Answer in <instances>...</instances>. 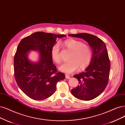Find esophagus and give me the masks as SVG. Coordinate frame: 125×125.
Returning a JSON list of instances; mask_svg holds the SVG:
<instances>
[{
  "mask_svg": "<svg viewBox=\"0 0 125 125\" xmlns=\"http://www.w3.org/2000/svg\"><path fill=\"white\" fill-rule=\"evenodd\" d=\"M65 78H66V79H70L71 77H70V76H68V75L66 74V75H65Z\"/></svg>",
  "mask_w": 125,
  "mask_h": 125,
  "instance_id": "1",
  "label": "esophagus"
}]
</instances>
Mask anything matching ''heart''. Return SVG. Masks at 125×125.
Here are the masks:
<instances>
[{"instance_id": "b5f03b06", "label": "heart", "mask_w": 125, "mask_h": 125, "mask_svg": "<svg viewBox=\"0 0 125 125\" xmlns=\"http://www.w3.org/2000/svg\"><path fill=\"white\" fill-rule=\"evenodd\" d=\"M64 46L71 50L68 60L70 61L64 63L59 70L66 73H72L77 71L84 70L92 62L93 52L89 46L84 44L81 41L74 39H68L64 42ZM50 55L52 60L56 63L61 62V58L58 43L55 44L51 49Z\"/></svg>"}]
</instances>
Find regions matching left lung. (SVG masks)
Listing matches in <instances>:
<instances>
[{"mask_svg": "<svg viewBox=\"0 0 125 125\" xmlns=\"http://www.w3.org/2000/svg\"><path fill=\"white\" fill-rule=\"evenodd\" d=\"M68 35L83 39L93 50V60L90 65L84 72L73 76L79 81V84L72 89L71 93L80 100L93 99L102 93L109 81L110 61L105 44L98 37L89 33Z\"/></svg>", "mask_w": 125, "mask_h": 125, "instance_id": "8db88e82", "label": "left lung"}]
</instances>
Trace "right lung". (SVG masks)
<instances>
[{
	"instance_id": "obj_1",
	"label": "right lung",
	"mask_w": 125,
	"mask_h": 125,
	"mask_svg": "<svg viewBox=\"0 0 125 125\" xmlns=\"http://www.w3.org/2000/svg\"><path fill=\"white\" fill-rule=\"evenodd\" d=\"M64 34L36 32L22 39L18 45L14 58V77L18 86L30 98L44 100L56 91L58 82L65 76L58 72L53 64L50 52L58 38ZM30 50L40 52L39 61L32 62L27 58Z\"/></svg>"
}]
</instances>
